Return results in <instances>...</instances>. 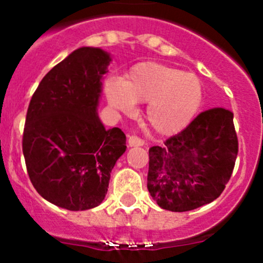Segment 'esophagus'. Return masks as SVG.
Here are the masks:
<instances>
[{"label": "esophagus", "instance_id": "obj_1", "mask_svg": "<svg viewBox=\"0 0 263 263\" xmlns=\"http://www.w3.org/2000/svg\"><path fill=\"white\" fill-rule=\"evenodd\" d=\"M145 145V141L142 139H140L139 136H135V135H132V136L128 137V146H144Z\"/></svg>", "mask_w": 263, "mask_h": 263}]
</instances>
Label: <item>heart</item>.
I'll return each instance as SVG.
<instances>
[{"label":"heart","instance_id":"heart-1","mask_svg":"<svg viewBox=\"0 0 263 263\" xmlns=\"http://www.w3.org/2000/svg\"><path fill=\"white\" fill-rule=\"evenodd\" d=\"M203 85L196 73L156 62L132 66L119 81L105 84V97L112 108L129 113L136 103H147L146 119L159 135L183 131L200 112Z\"/></svg>","mask_w":263,"mask_h":263}]
</instances>
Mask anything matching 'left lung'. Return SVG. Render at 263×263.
I'll return each instance as SVG.
<instances>
[{
    "label": "left lung",
    "mask_w": 263,
    "mask_h": 263,
    "mask_svg": "<svg viewBox=\"0 0 263 263\" xmlns=\"http://www.w3.org/2000/svg\"><path fill=\"white\" fill-rule=\"evenodd\" d=\"M237 154L233 113L224 108L200 113L163 146L148 148V192L174 213L213 202L232 177Z\"/></svg>",
    "instance_id": "obj_1"
}]
</instances>
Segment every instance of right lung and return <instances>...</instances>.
<instances>
[{"instance_id":"right-lung-1","label":"right lung","mask_w":263,"mask_h":263,"mask_svg":"<svg viewBox=\"0 0 263 263\" xmlns=\"http://www.w3.org/2000/svg\"><path fill=\"white\" fill-rule=\"evenodd\" d=\"M110 61L102 48L73 50L44 76L29 104L23 135L29 178L44 200L66 210L99 206L126 151L123 132L105 129L98 116Z\"/></svg>"}]
</instances>
